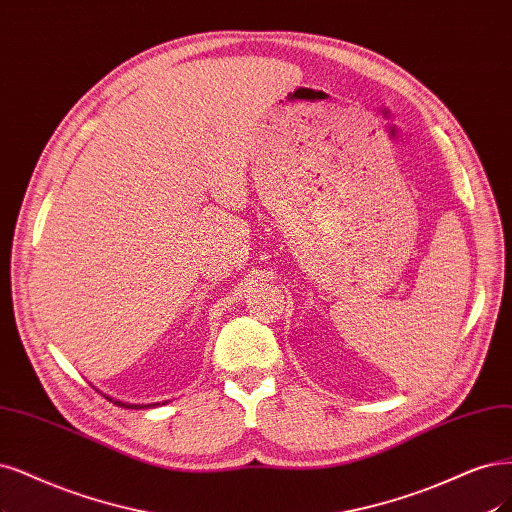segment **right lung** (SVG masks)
<instances>
[{
  "label": "right lung",
  "mask_w": 512,
  "mask_h": 512,
  "mask_svg": "<svg viewBox=\"0 0 512 512\" xmlns=\"http://www.w3.org/2000/svg\"><path fill=\"white\" fill-rule=\"evenodd\" d=\"M99 392V390H97ZM105 398H108L110 402H114L116 407H122V409H150V407H158V404L161 402H152V404H131V402H122V400H116V398H112V396H108V394H103ZM165 404V402H163Z\"/></svg>",
  "instance_id": "right-lung-1"
}]
</instances>
